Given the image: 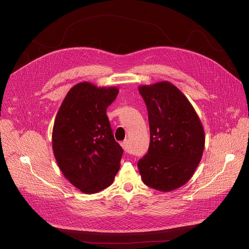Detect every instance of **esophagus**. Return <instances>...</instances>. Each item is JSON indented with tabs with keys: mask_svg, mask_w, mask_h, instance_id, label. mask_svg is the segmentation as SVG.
<instances>
[{
	"mask_svg": "<svg viewBox=\"0 0 249 249\" xmlns=\"http://www.w3.org/2000/svg\"><path fill=\"white\" fill-rule=\"evenodd\" d=\"M121 147L123 148V150H124L125 152H128V151H129V143H128L127 140H124L123 142H121Z\"/></svg>",
	"mask_w": 249,
	"mask_h": 249,
	"instance_id": "1",
	"label": "esophagus"
}]
</instances>
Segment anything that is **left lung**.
Returning a JSON list of instances; mask_svg holds the SVG:
<instances>
[{
    "label": "left lung",
    "instance_id": "obj_1",
    "mask_svg": "<svg viewBox=\"0 0 249 249\" xmlns=\"http://www.w3.org/2000/svg\"><path fill=\"white\" fill-rule=\"evenodd\" d=\"M149 114L150 147L138 161L144 183L169 192L193 176L205 147V132L194 107L173 84L162 81L139 87Z\"/></svg>",
    "mask_w": 249,
    "mask_h": 249
}]
</instances>
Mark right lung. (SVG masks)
<instances>
[{"label":"right lung","mask_w":249,"mask_h":249,"mask_svg":"<svg viewBox=\"0 0 249 249\" xmlns=\"http://www.w3.org/2000/svg\"><path fill=\"white\" fill-rule=\"evenodd\" d=\"M116 87L75 85L57 112L52 148L63 175L83 193H97L111 185L120 168L123 149L114 139L106 109Z\"/></svg>","instance_id":"obj_1"}]
</instances>
